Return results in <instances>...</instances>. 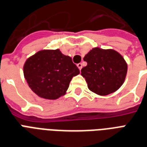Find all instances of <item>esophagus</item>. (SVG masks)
<instances>
[{"instance_id": "obj_1", "label": "esophagus", "mask_w": 147, "mask_h": 147, "mask_svg": "<svg viewBox=\"0 0 147 147\" xmlns=\"http://www.w3.org/2000/svg\"><path fill=\"white\" fill-rule=\"evenodd\" d=\"M77 67L79 68V70H81L82 69V63H77Z\"/></svg>"}]
</instances>
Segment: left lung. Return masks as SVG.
<instances>
[{
    "label": "left lung",
    "mask_w": 147,
    "mask_h": 147,
    "mask_svg": "<svg viewBox=\"0 0 147 147\" xmlns=\"http://www.w3.org/2000/svg\"><path fill=\"white\" fill-rule=\"evenodd\" d=\"M84 61L87 65L82 68L81 75L86 80L88 88L95 94L108 95L123 84L127 64L117 51L96 47L85 55Z\"/></svg>",
    "instance_id": "8db88e82"
}]
</instances>
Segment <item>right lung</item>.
<instances>
[{"label": "right lung", "instance_id": "obj_1", "mask_svg": "<svg viewBox=\"0 0 147 147\" xmlns=\"http://www.w3.org/2000/svg\"><path fill=\"white\" fill-rule=\"evenodd\" d=\"M80 70L60 50H44L28 58L24 74L30 88L39 96L55 100L64 95L73 77Z\"/></svg>", "mask_w": 147, "mask_h": 147}]
</instances>
